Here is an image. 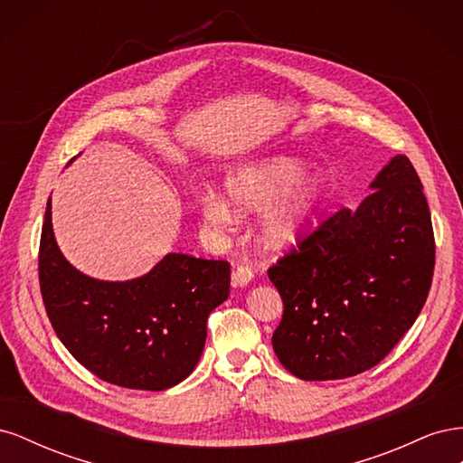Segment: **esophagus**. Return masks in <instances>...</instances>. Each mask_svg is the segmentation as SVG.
Segmentation results:
<instances>
[{
	"label": "esophagus",
	"instance_id": "1",
	"mask_svg": "<svg viewBox=\"0 0 463 463\" xmlns=\"http://www.w3.org/2000/svg\"><path fill=\"white\" fill-rule=\"evenodd\" d=\"M253 279V270L247 264H237L232 272V284L235 288H245Z\"/></svg>",
	"mask_w": 463,
	"mask_h": 463
}]
</instances>
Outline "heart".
Instances as JSON below:
<instances>
[{
    "mask_svg": "<svg viewBox=\"0 0 463 463\" xmlns=\"http://www.w3.org/2000/svg\"><path fill=\"white\" fill-rule=\"evenodd\" d=\"M226 193L237 213L266 208L259 220L264 247L284 249L293 243L315 214L325 193L318 174L305 172L303 164L289 156H274L240 167L226 177ZM201 216L218 228L232 226L235 213L218 193L204 191Z\"/></svg>",
    "mask_w": 463,
    "mask_h": 463,
    "instance_id": "1",
    "label": "heart"
}]
</instances>
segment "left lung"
Wrapping results in <instances>:
<instances>
[{"instance_id": "obj_1", "label": "left lung", "mask_w": 463, "mask_h": 463, "mask_svg": "<svg viewBox=\"0 0 463 463\" xmlns=\"http://www.w3.org/2000/svg\"><path fill=\"white\" fill-rule=\"evenodd\" d=\"M371 189L269 269L284 303L274 352L303 381H338L378 365L427 301L434 233L421 179L398 154Z\"/></svg>"}]
</instances>
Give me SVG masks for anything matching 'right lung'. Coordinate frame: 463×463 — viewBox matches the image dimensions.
Instances as JSON below:
<instances>
[{
    "instance_id": "right-lung-1",
    "label": "right lung",
    "mask_w": 463,
    "mask_h": 463,
    "mask_svg": "<svg viewBox=\"0 0 463 463\" xmlns=\"http://www.w3.org/2000/svg\"><path fill=\"white\" fill-rule=\"evenodd\" d=\"M38 279L55 334L82 367L109 384L160 392L199 363L208 315L230 296V262L170 253L128 282L89 278L55 243L48 199Z\"/></svg>"
}]
</instances>
